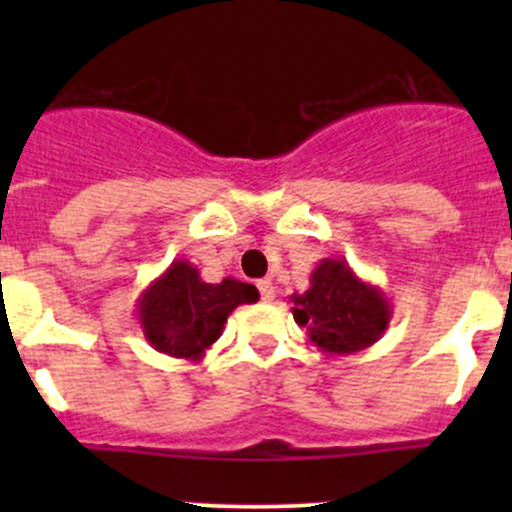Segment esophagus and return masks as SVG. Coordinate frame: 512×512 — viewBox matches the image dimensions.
Here are the masks:
<instances>
[{"mask_svg":"<svg viewBox=\"0 0 512 512\" xmlns=\"http://www.w3.org/2000/svg\"><path fill=\"white\" fill-rule=\"evenodd\" d=\"M257 289H260V297L265 299V302H272V299H275V287H272L270 280L257 282Z\"/></svg>","mask_w":512,"mask_h":512,"instance_id":"1","label":"esophagus"}]
</instances>
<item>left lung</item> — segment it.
<instances>
[{
  "label": "left lung",
  "instance_id": "left-lung-1",
  "mask_svg": "<svg viewBox=\"0 0 512 512\" xmlns=\"http://www.w3.org/2000/svg\"><path fill=\"white\" fill-rule=\"evenodd\" d=\"M292 317L324 354L344 356L379 342L391 322V302L361 280L347 260L324 257L309 277L307 292L289 297Z\"/></svg>",
  "mask_w": 512,
  "mask_h": 512
}]
</instances>
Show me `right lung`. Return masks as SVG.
Listing matches in <instances>:
<instances>
[{
	"label": "right lung",
	"mask_w": 512,
	"mask_h": 512,
	"mask_svg": "<svg viewBox=\"0 0 512 512\" xmlns=\"http://www.w3.org/2000/svg\"><path fill=\"white\" fill-rule=\"evenodd\" d=\"M257 299L260 292L255 285L235 277L210 285L188 260H173L158 280L143 289L136 314L143 337L156 352L200 361L220 339L232 309Z\"/></svg>",
	"instance_id": "obj_1"
}]
</instances>
